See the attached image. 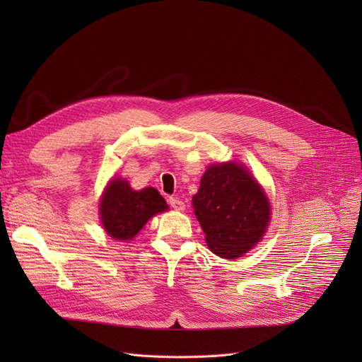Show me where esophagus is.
I'll list each match as a JSON object with an SVG mask.
<instances>
[{
    "label": "esophagus",
    "instance_id": "1",
    "mask_svg": "<svg viewBox=\"0 0 362 362\" xmlns=\"http://www.w3.org/2000/svg\"><path fill=\"white\" fill-rule=\"evenodd\" d=\"M168 204H170L171 208H173V210H177V211H183V210H185L183 201H180V199L176 198V197H170V198H168Z\"/></svg>",
    "mask_w": 362,
    "mask_h": 362
}]
</instances>
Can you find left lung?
Returning a JSON list of instances; mask_svg holds the SVG:
<instances>
[{
	"label": "left lung",
	"instance_id": "1",
	"mask_svg": "<svg viewBox=\"0 0 362 362\" xmlns=\"http://www.w3.org/2000/svg\"><path fill=\"white\" fill-rule=\"evenodd\" d=\"M192 202L208 248L227 259L250 251L270 221L262 187L236 163L208 167Z\"/></svg>",
	"mask_w": 362,
	"mask_h": 362
}]
</instances>
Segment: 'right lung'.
<instances>
[{"label":"right lung","mask_w":362,"mask_h":362,"mask_svg":"<svg viewBox=\"0 0 362 362\" xmlns=\"http://www.w3.org/2000/svg\"><path fill=\"white\" fill-rule=\"evenodd\" d=\"M165 210L167 204L157 189L133 191L122 179L110 182L100 205L104 229L117 240L132 239L152 216Z\"/></svg>","instance_id":"1"}]
</instances>
